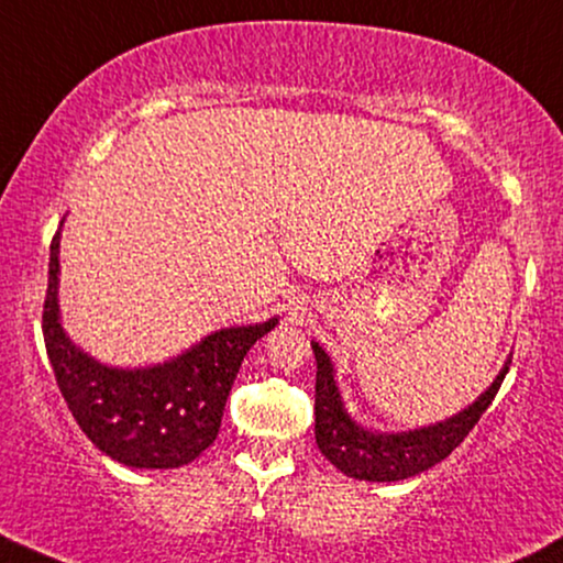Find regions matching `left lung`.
I'll use <instances>...</instances> for the list:
<instances>
[{"instance_id": "left-lung-1", "label": "left lung", "mask_w": 563, "mask_h": 563, "mask_svg": "<svg viewBox=\"0 0 563 563\" xmlns=\"http://www.w3.org/2000/svg\"><path fill=\"white\" fill-rule=\"evenodd\" d=\"M311 351L317 358V400H314V437L319 452L345 473L347 478L393 483L405 481L412 475L429 471L444 457L457 450L462 439L473 431V426L481 421L483 412L494 402L499 393L504 376L509 372L511 358L496 376L494 384L483 393L473 405L460 410L457 416L446 421L423 426V429L400 431V433H382L372 431L366 426L355 423L347 416L343 397H340L338 382H334V366L324 347L311 340Z\"/></svg>"}]
</instances>
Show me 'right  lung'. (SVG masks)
Wrapping results in <instances>:
<instances>
[{"label": "right lung", "mask_w": 563, "mask_h": 563, "mask_svg": "<svg viewBox=\"0 0 563 563\" xmlns=\"http://www.w3.org/2000/svg\"><path fill=\"white\" fill-rule=\"evenodd\" d=\"M229 327L176 358L145 368H113L80 351L59 317V231L48 257L44 340L56 384L92 444L130 467L168 471L189 465L216 441L225 400L249 347L273 330Z\"/></svg>", "instance_id": "obj_1"}]
</instances>
